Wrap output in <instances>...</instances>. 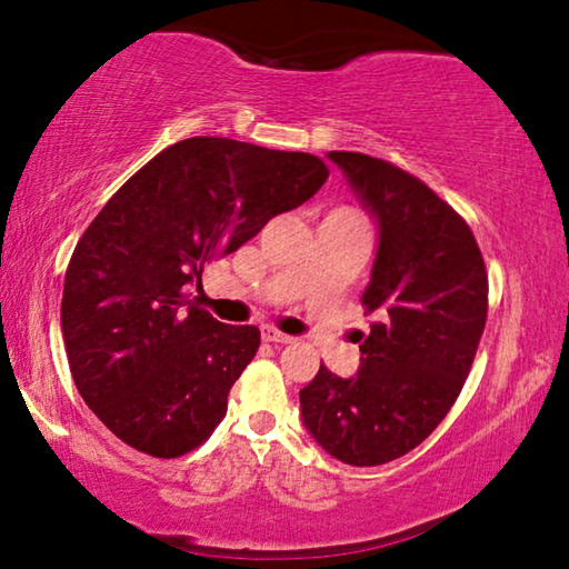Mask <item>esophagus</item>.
<instances>
[{
    "label": "esophagus",
    "mask_w": 569,
    "mask_h": 569,
    "mask_svg": "<svg viewBox=\"0 0 569 569\" xmlns=\"http://www.w3.org/2000/svg\"><path fill=\"white\" fill-rule=\"evenodd\" d=\"M261 336H263V341H268V343H293V336L278 331L276 326H263Z\"/></svg>",
    "instance_id": "obj_1"
}]
</instances>
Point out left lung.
<instances>
[{
  "mask_svg": "<svg viewBox=\"0 0 569 569\" xmlns=\"http://www.w3.org/2000/svg\"><path fill=\"white\" fill-rule=\"evenodd\" d=\"M329 158L379 220L361 296L379 321L359 346V373L341 379L321 363L301 389V413L331 457L379 467L419 447L455 407L487 323L489 281L467 220L427 182L363 152Z\"/></svg>",
  "mask_w": 569,
  "mask_h": 569,
  "instance_id": "8db88e82",
  "label": "left lung"
}]
</instances>
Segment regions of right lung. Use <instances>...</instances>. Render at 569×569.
Returning <instances> with one entry per match:
<instances>
[{"label":"right lung","instance_id":"obj_1","mask_svg":"<svg viewBox=\"0 0 569 569\" xmlns=\"http://www.w3.org/2000/svg\"><path fill=\"white\" fill-rule=\"evenodd\" d=\"M326 178L308 152L200 134L104 203L67 266L62 336L77 391L114 437L176 459L213 435L261 331L216 321L186 288Z\"/></svg>","mask_w":569,"mask_h":569}]
</instances>
